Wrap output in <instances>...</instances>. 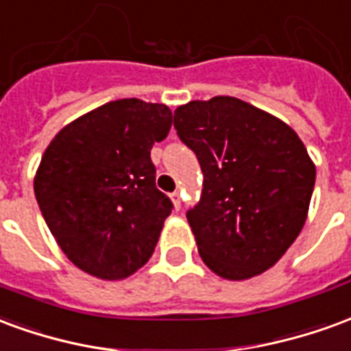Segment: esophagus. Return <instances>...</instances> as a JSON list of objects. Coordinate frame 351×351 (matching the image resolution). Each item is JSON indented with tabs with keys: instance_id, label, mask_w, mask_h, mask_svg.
Segmentation results:
<instances>
[{
	"instance_id": "1",
	"label": "esophagus",
	"mask_w": 351,
	"mask_h": 351,
	"mask_svg": "<svg viewBox=\"0 0 351 351\" xmlns=\"http://www.w3.org/2000/svg\"><path fill=\"white\" fill-rule=\"evenodd\" d=\"M171 199H173V205H175V208H180V205H182L180 193H178V191H173V193H171Z\"/></svg>"
}]
</instances>
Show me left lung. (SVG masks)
Returning <instances> with one entry per match:
<instances>
[{
    "mask_svg": "<svg viewBox=\"0 0 351 351\" xmlns=\"http://www.w3.org/2000/svg\"><path fill=\"white\" fill-rule=\"evenodd\" d=\"M197 156L203 191L186 213L199 256L221 278L271 269L301 233L316 167L287 123L246 101H190L173 116Z\"/></svg>",
    "mask_w": 351,
    "mask_h": 351,
    "instance_id": "obj_1",
    "label": "left lung"
}]
</instances>
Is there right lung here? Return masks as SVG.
Segmentation results:
<instances>
[{
    "label": "right lung",
    "instance_id": "obj_1",
    "mask_svg": "<svg viewBox=\"0 0 351 351\" xmlns=\"http://www.w3.org/2000/svg\"><path fill=\"white\" fill-rule=\"evenodd\" d=\"M167 105L116 99L52 138L35 175L41 214L79 269L120 280L154 254L171 199L156 188L154 143L167 137Z\"/></svg>",
    "mask_w": 351,
    "mask_h": 351
}]
</instances>
